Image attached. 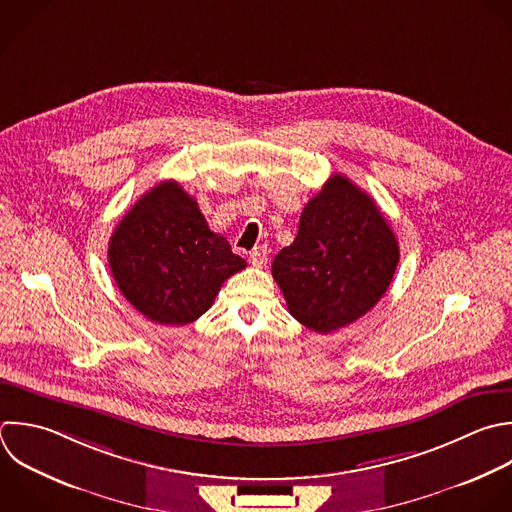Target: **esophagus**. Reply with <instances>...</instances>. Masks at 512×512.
Returning a JSON list of instances; mask_svg holds the SVG:
<instances>
[{
	"label": "esophagus",
	"instance_id": "34e87169",
	"mask_svg": "<svg viewBox=\"0 0 512 512\" xmlns=\"http://www.w3.org/2000/svg\"><path fill=\"white\" fill-rule=\"evenodd\" d=\"M250 262H252V266L262 268V266L268 262V250H266V246L254 248V250L250 252Z\"/></svg>",
	"mask_w": 512,
	"mask_h": 512
}]
</instances>
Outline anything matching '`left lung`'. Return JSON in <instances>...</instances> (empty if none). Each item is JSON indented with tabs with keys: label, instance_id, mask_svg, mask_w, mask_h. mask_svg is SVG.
Here are the masks:
<instances>
[{
	"label": "left lung",
	"instance_id": "obj_1",
	"mask_svg": "<svg viewBox=\"0 0 512 512\" xmlns=\"http://www.w3.org/2000/svg\"><path fill=\"white\" fill-rule=\"evenodd\" d=\"M400 252L374 200L334 174L304 206L294 242L272 262L290 314L334 332L364 316L388 290Z\"/></svg>",
	"mask_w": 512,
	"mask_h": 512
}]
</instances>
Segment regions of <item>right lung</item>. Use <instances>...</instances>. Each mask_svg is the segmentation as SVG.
Returning <instances> with one entry per match:
<instances>
[{
	"instance_id": "1",
	"label": "right lung",
	"mask_w": 512,
	"mask_h": 512,
	"mask_svg": "<svg viewBox=\"0 0 512 512\" xmlns=\"http://www.w3.org/2000/svg\"><path fill=\"white\" fill-rule=\"evenodd\" d=\"M108 260L126 300L152 322L170 326L198 320L224 280L246 268L174 180L154 186L120 220Z\"/></svg>"
}]
</instances>
